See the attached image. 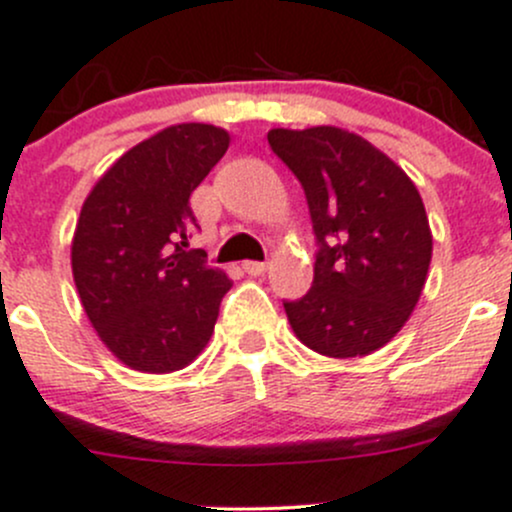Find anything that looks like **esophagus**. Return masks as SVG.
I'll use <instances>...</instances> for the list:
<instances>
[{
    "mask_svg": "<svg viewBox=\"0 0 512 512\" xmlns=\"http://www.w3.org/2000/svg\"><path fill=\"white\" fill-rule=\"evenodd\" d=\"M242 270H245L247 275H265V272H267V262L250 260V262H245V265H242Z\"/></svg>",
    "mask_w": 512,
    "mask_h": 512,
    "instance_id": "esophagus-1",
    "label": "esophagus"
}]
</instances>
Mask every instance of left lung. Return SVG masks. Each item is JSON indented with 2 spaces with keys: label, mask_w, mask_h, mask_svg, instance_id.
<instances>
[{
  "label": "left lung",
  "mask_w": 512,
  "mask_h": 512,
  "mask_svg": "<svg viewBox=\"0 0 512 512\" xmlns=\"http://www.w3.org/2000/svg\"><path fill=\"white\" fill-rule=\"evenodd\" d=\"M302 183L317 260L304 297L285 302L294 334L334 359L376 352L414 312L431 265V227L409 175L334 126L267 133Z\"/></svg>",
  "instance_id": "obj_1"
}]
</instances>
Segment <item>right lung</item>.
I'll use <instances>...</instances> for the list:
<instances>
[{"instance_id":"1","label":"right lung","mask_w":512,"mask_h":512,"mask_svg":"<svg viewBox=\"0 0 512 512\" xmlns=\"http://www.w3.org/2000/svg\"><path fill=\"white\" fill-rule=\"evenodd\" d=\"M230 146L223 128L178 123L123 153L81 208L71 267L101 342L136 371L188 366L232 287L185 250L198 230L190 195Z\"/></svg>"}]
</instances>
